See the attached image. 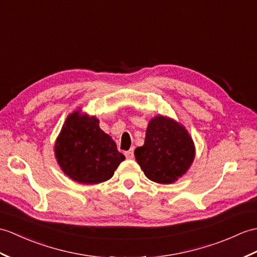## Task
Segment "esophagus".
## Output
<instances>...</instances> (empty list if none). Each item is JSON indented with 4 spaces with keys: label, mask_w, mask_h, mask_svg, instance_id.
Listing matches in <instances>:
<instances>
[{
    "label": "esophagus",
    "mask_w": 257,
    "mask_h": 257,
    "mask_svg": "<svg viewBox=\"0 0 257 257\" xmlns=\"http://www.w3.org/2000/svg\"><path fill=\"white\" fill-rule=\"evenodd\" d=\"M124 154H126V158L127 159H134V149H131V150H129V151H127L126 153H124Z\"/></svg>",
    "instance_id": "obj_1"
}]
</instances>
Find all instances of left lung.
<instances>
[{
	"label": "left lung",
	"instance_id": "obj_1",
	"mask_svg": "<svg viewBox=\"0 0 257 257\" xmlns=\"http://www.w3.org/2000/svg\"><path fill=\"white\" fill-rule=\"evenodd\" d=\"M196 148L192 136L181 122L157 115L149 120L145 145L135 150L137 162L152 182L172 184L192 166Z\"/></svg>",
	"mask_w": 257,
	"mask_h": 257
}]
</instances>
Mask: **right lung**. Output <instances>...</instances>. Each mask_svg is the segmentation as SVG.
Returning <instances> with one entry per match:
<instances>
[{"mask_svg": "<svg viewBox=\"0 0 257 257\" xmlns=\"http://www.w3.org/2000/svg\"><path fill=\"white\" fill-rule=\"evenodd\" d=\"M53 151L64 174L86 185L110 180L124 160L111 137L99 128L97 117L82 112L81 108L65 119Z\"/></svg>", "mask_w": 257, "mask_h": 257, "instance_id": "add662e5", "label": "right lung"}]
</instances>
